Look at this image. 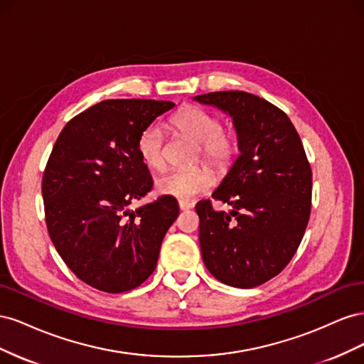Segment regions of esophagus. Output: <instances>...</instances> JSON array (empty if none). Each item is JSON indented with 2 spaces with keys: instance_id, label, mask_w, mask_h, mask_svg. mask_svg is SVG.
<instances>
[{
  "instance_id": "esophagus-1",
  "label": "esophagus",
  "mask_w": 364,
  "mask_h": 364,
  "mask_svg": "<svg viewBox=\"0 0 364 364\" xmlns=\"http://www.w3.org/2000/svg\"><path fill=\"white\" fill-rule=\"evenodd\" d=\"M193 203L191 202H186V200H179V209L181 211H186V209H191Z\"/></svg>"
}]
</instances>
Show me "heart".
<instances>
[{
  "label": "heart",
  "mask_w": 364,
  "mask_h": 364,
  "mask_svg": "<svg viewBox=\"0 0 364 364\" xmlns=\"http://www.w3.org/2000/svg\"><path fill=\"white\" fill-rule=\"evenodd\" d=\"M173 124L183 135L199 142L197 156L215 168H225L232 161L237 151L234 135L223 132V124L215 115L199 107H186L173 118ZM138 153L146 165L153 170H161L165 165V139L162 127L158 123L149 124L139 134ZM213 176L205 167L190 170H168L156 179L159 193L178 197L182 200L193 199L209 190Z\"/></svg>",
  "instance_id": "1"
}]
</instances>
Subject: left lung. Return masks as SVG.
I'll use <instances>...</instances> for the list:
<instances>
[{"label":"left lung","instance_id":"1","mask_svg":"<svg viewBox=\"0 0 364 364\" xmlns=\"http://www.w3.org/2000/svg\"><path fill=\"white\" fill-rule=\"evenodd\" d=\"M232 118L240 155L213 199L196 205L206 269L230 287L253 289L284 270L311 211L313 176L302 141L279 107L243 91L196 95Z\"/></svg>","mask_w":364,"mask_h":364}]
</instances>
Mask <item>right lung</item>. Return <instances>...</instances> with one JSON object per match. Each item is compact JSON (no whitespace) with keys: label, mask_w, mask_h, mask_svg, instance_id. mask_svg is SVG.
Here are the masks:
<instances>
[{"label":"right lung","mask_w":364,"mask_h":364,"mask_svg":"<svg viewBox=\"0 0 364 364\" xmlns=\"http://www.w3.org/2000/svg\"><path fill=\"white\" fill-rule=\"evenodd\" d=\"M173 107L171 102L105 100L68 121L53 147L42 178L48 234L75 277L97 290L139 287L179 215L171 196L129 208L153 186L138 153L139 134Z\"/></svg>","instance_id":"1"}]
</instances>
